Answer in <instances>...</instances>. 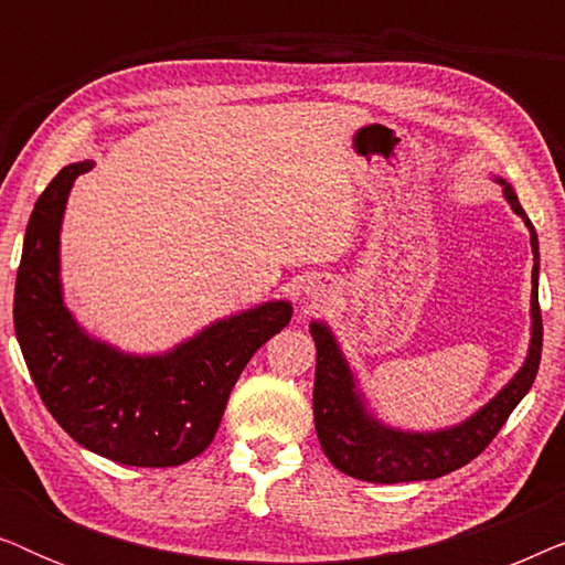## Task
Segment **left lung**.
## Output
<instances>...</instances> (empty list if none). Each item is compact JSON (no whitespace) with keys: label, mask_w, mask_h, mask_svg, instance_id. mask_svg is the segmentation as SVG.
I'll use <instances>...</instances> for the list:
<instances>
[{"label":"left lung","mask_w":565,"mask_h":565,"mask_svg":"<svg viewBox=\"0 0 565 565\" xmlns=\"http://www.w3.org/2000/svg\"><path fill=\"white\" fill-rule=\"evenodd\" d=\"M504 184V198L512 211L530 228V244L535 254L532 267V339L527 358L512 381L501 388L483 408H478L466 422L437 431H404L393 429L388 424L377 422L367 412L365 396L358 388L352 367L347 365L342 350H339L334 334L327 323L313 321L311 337L316 342V381H313V422L319 435L321 450L327 452L331 466L342 473L360 478L370 483H408L429 481L452 473L470 460L478 458L499 429L504 427L514 406L527 396L535 383L540 367V352H543V316L537 303V275H540V252L537 234L527 213L522 211L520 200L512 184Z\"/></svg>","instance_id":"left-lung-1"}]
</instances>
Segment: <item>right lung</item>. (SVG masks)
Wrapping results in <instances>:
<instances>
[{"label":"right lung","instance_id":"right-lung-1","mask_svg":"<svg viewBox=\"0 0 565 565\" xmlns=\"http://www.w3.org/2000/svg\"><path fill=\"white\" fill-rule=\"evenodd\" d=\"M92 167H64L38 198L14 282V334L68 437L122 466H182L213 443L231 388L252 354L288 327L292 306H254L164 354H126L89 337L64 303L58 236L72 184Z\"/></svg>","mask_w":565,"mask_h":565}]
</instances>
